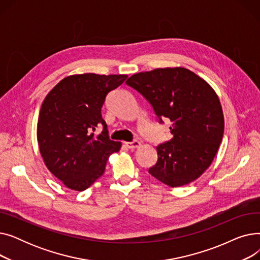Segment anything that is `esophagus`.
I'll return each mask as SVG.
<instances>
[{"mask_svg": "<svg viewBox=\"0 0 260 260\" xmlns=\"http://www.w3.org/2000/svg\"><path fill=\"white\" fill-rule=\"evenodd\" d=\"M125 145L131 149H135V148H137V147L140 146V142L137 141V140H134L132 142H125Z\"/></svg>", "mask_w": 260, "mask_h": 260, "instance_id": "34e87169", "label": "esophagus"}]
</instances>
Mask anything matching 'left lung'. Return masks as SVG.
Instances as JSON below:
<instances>
[{
  "instance_id": "8db88e82",
  "label": "left lung",
  "mask_w": 260,
  "mask_h": 260,
  "mask_svg": "<svg viewBox=\"0 0 260 260\" xmlns=\"http://www.w3.org/2000/svg\"><path fill=\"white\" fill-rule=\"evenodd\" d=\"M126 84L151 103L160 122H172V138L156 147L158 160L148 173L171 187L199 178L211 166L224 131L222 107L212 86L184 67L135 74Z\"/></svg>"
}]
</instances>
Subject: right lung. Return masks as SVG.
Returning a JSON list of instances; mask_svg holds the SVG:
<instances>
[{
    "label": "right lung",
    "instance_id": "add662e5",
    "mask_svg": "<svg viewBox=\"0 0 260 260\" xmlns=\"http://www.w3.org/2000/svg\"><path fill=\"white\" fill-rule=\"evenodd\" d=\"M126 75L81 74L61 80L45 97L38 120L37 138L45 166L68 188L89 187L105 171L109 155L121 142L108 137L101 115L106 94ZM99 126V135L93 132Z\"/></svg>",
    "mask_w": 260,
    "mask_h": 260
}]
</instances>
